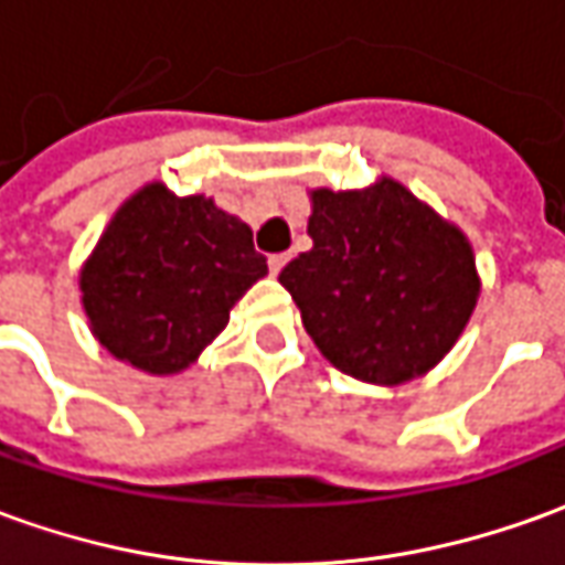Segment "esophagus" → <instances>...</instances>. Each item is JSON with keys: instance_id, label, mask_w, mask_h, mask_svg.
<instances>
[{"instance_id": "obj_1", "label": "esophagus", "mask_w": 565, "mask_h": 565, "mask_svg": "<svg viewBox=\"0 0 565 565\" xmlns=\"http://www.w3.org/2000/svg\"><path fill=\"white\" fill-rule=\"evenodd\" d=\"M286 260H289V255H270V260H267L270 264V274H279L286 267Z\"/></svg>"}]
</instances>
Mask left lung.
<instances>
[{
	"label": "left lung",
	"mask_w": 565,
	"mask_h": 565,
	"mask_svg": "<svg viewBox=\"0 0 565 565\" xmlns=\"http://www.w3.org/2000/svg\"><path fill=\"white\" fill-rule=\"evenodd\" d=\"M301 252L279 274L307 334L344 375L396 387L455 348L480 298L468 236L394 178L310 190Z\"/></svg>",
	"instance_id": "1"
}]
</instances>
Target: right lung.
Returning <instances> with one entry per match:
<instances>
[{
    "label": "right lung",
    "mask_w": 565,
    "mask_h": 565,
    "mask_svg": "<svg viewBox=\"0 0 565 565\" xmlns=\"http://www.w3.org/2000/svg\"><path fill=\"white\" fill-rule=\"evenodd\" d=\"M264 274L248 224L153 181L119 205L82 264V307L116 360L174 375L200 360Z\"/></svg>",
    "instance_id": "right-lung-1"
}]
</instances>
